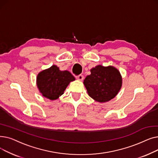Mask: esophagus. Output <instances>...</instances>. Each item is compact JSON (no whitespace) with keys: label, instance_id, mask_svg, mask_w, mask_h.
<instances>
[{"label":"esophagus","instance_id":"esophagus-1","mask_svg":"<svg viewBox=\"0 0 158 158\" xmlns=\"http://www.w3.org/2000/svg\"><path fill=\"white\" fill-rule=\"evenodd\" d=\"M76 79H78V80H79V81H82V80H83L84 76H82V75H79V76H76Z\"/></svg>","mask_w":158,"mask_h":158}]
</instances>
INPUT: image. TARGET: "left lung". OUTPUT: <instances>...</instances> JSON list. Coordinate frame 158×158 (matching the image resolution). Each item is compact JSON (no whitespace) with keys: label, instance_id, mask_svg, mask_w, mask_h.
Segmentation results:
<instances>
[{"label":"left lung","instance_id":"left-lung-1","mask_svg":"<svg viewBox=\"0 0 158 158\" xmlns=\"http://www.w3.org/2000/svg\"><path fill=\"white\" fill-rule=\"evenodd\" d=\"M90 72L83 82L90 97L98 102H106L118 94L122 79L117 69L113 66L97 65Z\"/></svg>","mask_w":158,"mask_h":158}]
</instances>
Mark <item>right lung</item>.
<instances>
[{
    "label": "right lung",
    "instance_id": "1",
    "mask_svg": "<svg viewBox=\"0 0 158 158\" xmlns=\"http://www.w3.org/2000/svg\"><path fill=\"white\" fill-rule=\"evenodd\" d=\"M75 81L72 74L61 71L56 65L40 72L37 76L36 84L40 92L50 100H56L63 94L71 81Z\"/></svg>",
    "mask_w": 158,
    "mask_h": 158
}]
</instances>
